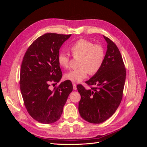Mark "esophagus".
Segmentation results:
<instances>
[{
	"mask_svg": "<svg viewBox=\"0 0 147 147\" xmlns=\"http://www.w3.org/2000/svg\"><path fill=\"white\" fill-rule=\"evenodd\" d=\"M72 84H73L74 90H77V85H76V84H75V83H73Z\"/></svg>",
	"mask_w": 147,
	"mask_h": 147,
	"instance_id": "esophagus-1",
	"label": "esophagus"
}]
</instances>
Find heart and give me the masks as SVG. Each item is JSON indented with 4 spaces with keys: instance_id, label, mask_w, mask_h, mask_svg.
<instances>
[{
    "instance_id": "heart-1",
    "label": "heart",
    "mask_w": 147,
    "mask_h": 147,
    "mask_svg": "<svg viewBox=\"0 0 147 147\" xmlns=\"http://www.w3.org/2000/svg\"><path fill=\"white\" fill-rule=\"evenodd\" d=\"M74 57L80 56L78 68L71 70L64 75L65 79L72 82H80L86 78L89 73L94 74L100 70L104 63L105 52L99 44H94L86 39H79L69 47ZM70 56L66 52H60L57 55V63L62 67L67 68Z\"/></svg>"
}]
</instances>
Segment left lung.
Here are the masks:
<instances>
[{"mask_svg":"<svg viewBox=\"0 0 147 147\" xmlns=\"http://www.w3.org/2000/svg\"><path fill=\"white\" fill-rule=\"evenodd\" d=\"M107 50L100 70L86 83L93 86L86 90L82 84L77 86L81 99L78 111L86 121L99 124L115 112L123 97L126 80V69L119 49L110 38L103 35Z\"/></svg>","mask_w":147,"mask_h":147,"instance_id":"8db88e82","label":"left lung"}]
</instances>
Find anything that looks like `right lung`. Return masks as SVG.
I'll use <instances>...</instances> for the list:
<instances>
[{"mask_svg":"<svg viewBox=\"0 0 147 147\" xmlns=\"http://www.w3.org/2000/svg\"><path fill=\"white\" fill-rule=\"evenodd\" d=\"M71 34L47 33L37 38L26 51L20 71V90L29 114L43 124L58 120L72 83L66 80L53 90L50 82L58 83L63 76L57 63L59 49Z\"/></svg>","mask_w":147,"mask_h":147,"instance_id":"1","label":"right lung"}]
</instances>
